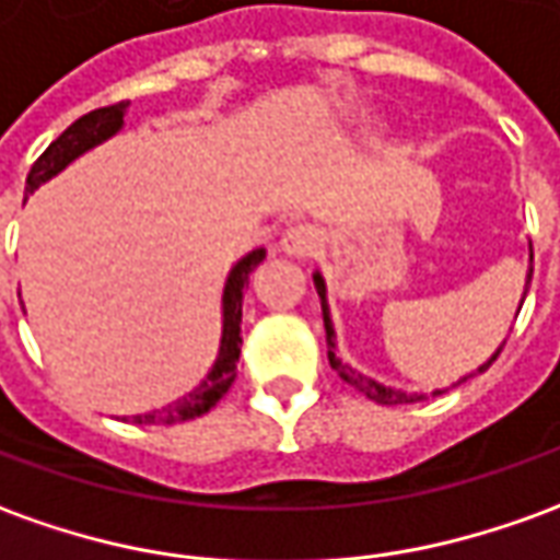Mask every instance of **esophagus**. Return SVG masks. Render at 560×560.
Listing matches in <instances>:
<instances>
[{"label": "esophagus", "mask_w": 560, "mask_h": 560, "mask_svg": "<svg viewBox=\"0 0 560 560\" xmlns=\"http://www.w3.org/2000/svg\"><path fill=\"white\" fill-rule=\"evenodd\" d=\"M318 245L320 230L312 224H293L281 236V252L291 254V257H308V254L318 252Z\"/></svg>", "instance_id": "esophagus-1"}]
</instances>
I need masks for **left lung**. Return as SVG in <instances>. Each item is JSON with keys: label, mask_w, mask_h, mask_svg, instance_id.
<instances>
[{"label": "left lung", "mask_w": 560, "mask_h": 560, "mask_svg": "<svg viewBox=\"0 0 560 560\" xmlns=\"http://www.w3.org/2000/svg\"><path fill=\"white\" fill-rule=\"evenodd\" d=\"M530 276H534V248H530V267H527V281H525V296H527V288H530ZM315 279V291H318L320 296V312H324V330H327V358H330V366H334L336 373H339V378L342 382H348V385H354V388L361 390L363 397H370V400L382 402V406H397V402H418V400H428V394H409V390H400V388H388V385H382V382H375V378H370V375L358 373V370H351L348 363L339 361V354H336V334H334V320H330V306H327V284H324V279H320V272H315L312 276ZM525 303V300H522ZM522 308V306H518ZM503 351V346L491 354V361L482 363L479 366V373H485L491 363L498 361V354ZM467 378V375H464ZM460 378V382H464ZM457 382V385H460ZM436 394H443V390H433V397Z\"/></svg>", "instance_id": "1"}]
</instances>
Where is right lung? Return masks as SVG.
I'll return each instance as SVG.
<instances>
[{"instance_id": "obj_1", "label": "right lung", "mask_w": 560, "mask_h": 560, "mask_svg": "<svg viewBox=\"0 0 560 560\" xmlns=\"http://www.w3.org/2000/svg\"><path fill=\"white\" fill-rule=\"evenodd\" d=\"M127 105L117 103L96 108L90 115L78 117L69 130L62 132L60 139L45 148V154L35 160L33 170L26 175V194H33L35 187L45 185L48 178H54L57 172H62L75 158H81L84 151L103 144L105 139H112L120 127H124V115H127ZM267 252L264 248H254L252 254H245L236 267L230 269L224 284V330H221V348H218V361L209 370V375L199 382V388L185 394L182 400L170 402L163 409L154 412H144V416H132L136 424H178V421H190V418L206 416L214 402L224 397L233 378H236V363H240V348H242V291L248 288V276L254 269L264 264Z\"/></svg>"}]
</instances>
